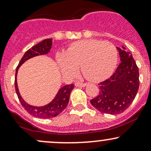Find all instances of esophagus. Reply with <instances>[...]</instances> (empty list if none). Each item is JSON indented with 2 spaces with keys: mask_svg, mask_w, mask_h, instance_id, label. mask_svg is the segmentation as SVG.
I'll list each match as a JSON object with an SVG mask.
<instances>
[{
  "mask_svg": "<svg viewBox=\"0 0 151 151\" xmlns=\"http://www.w3.org/2000/svg\"><path fill=\"white\" fill-rule=\"evenodd\" d=\"M74 84H75L76 86H81V87H83V86H85L87 84H86V83H82L77 81V82H76Z\"/></svg>",
  "mask_w": 151,
  "mask_h": 151,
  "instance_id": "obj_1",
  "label": "esophagus"
}]
</instances>
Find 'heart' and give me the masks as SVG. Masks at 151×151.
I'll use <instances>...</instances> for the list:
<instances>
[{
  "label": "heart",
  "mask_w": 151,
  "mask_h": 151,
  "mask_svg": "<svg viewBox=\"0 0 151 151\" xmlns=\"http://www.w3.org/2000/svg\"><path fill=\"white\" fill-rule=\"evenodd\" d=\"M117 60V49L113 43L98 40L77 41L65 54L57 56L59 67L64 73L74 75L80 65L84 75L91 81H101L110 76Z\"/></svg>",
  "instance_id": "obj_1"
}]
</instances>
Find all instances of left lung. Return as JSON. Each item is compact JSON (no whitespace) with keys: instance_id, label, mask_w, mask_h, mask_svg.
<instances>
[{"instance_id":"1","label":"left lung","mask_w":151,"mask_h":151,"mask_svg":"<svg viewBox=\"0 0 151 151\" xmlns=\"http://www.w3.org/2000/svg\"><path fill=\"white\" fill-rule=\"evenodd\" d=\"M119 50L121 62L109 79L100 82L99 93L91 105L104 114H119L132 103L139 88V72L132 55Z\"/></svg>"}]
</instances>
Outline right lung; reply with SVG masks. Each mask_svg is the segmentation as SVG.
I'll list each match as a JSON object with an SVG mask.
<instances>
[{
    "instance_id": "1",
    "label": "right lung",
    "mask_w": 151,
    "mask_h": 151,
    "mask_svg": "<svg viewBox=\"0 0 151 151\" xmlns=\"http://www.w3.org/2000/svg\"><path fill=\"white\" fill-rule=\"evenodd\" d=\"M52 45V39H45L42 40V42L35 45L31 49L27 50L24 54L23 57L20 60L16 68V70H15V89L17 95H18V97L20 101V104H21L22 107L25 109L27 113L35 117L40 118V119L53 118L57 116L58 114L61 113L68 104L69 101H70V93L72 90L74 89V84H67V85L62 87L61 89L59 90L58 94L56 95L53 101L51 103H50L49 104L42 107H36L27 104L20 96V93L18 91V85H17L16 77L19 67L22 63H24L28 59L33 58L35 56L47 54L51 49Z\"/></svg>"
}]
</instances>
